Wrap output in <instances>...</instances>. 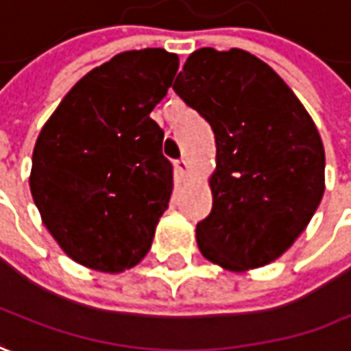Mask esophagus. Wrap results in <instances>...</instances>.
Wrapping results in <instances>:
<instances>
[{
  "mask_svg": "<svg viewBox=\"0 0 351 351\" xmlns=\"http://www.w3.org/2000/svg\"><path fill=\"white\" fill-rule=\"evenodd\" d=\"M175 169L178 175L182 176V178H186L190 175V163H188L186 159H180V161H176Z\"/></svg>",
  "mask_w": 351,
  "mask_h": 351,
  "instance_id": "obj_1",
  "label": "esophagus"
}]
</instances>
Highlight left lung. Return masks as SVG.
<instances>
[{"label": "left lung", "instance_id": "1", "mask_svg": "<svg viewBox=\"0 0 351 351\" xmlns=\"http://www.w3.org/2000/svg\"><path fill=\"white\" fill-rule=\"evenodd\" d=\"M175 93L215 134L212 213L196 225L206 258L247 272L280 258L324 194V147L305 106L250 52L199 48Z\"/></svg>", "mask_w": 351, "mask_h": 351}]
</instances>
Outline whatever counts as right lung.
<instances>
[{
	"label": "right lung",
	"mask_w": 351,
	"mask_h": 351,
	"mask_svg": "<svg viewBox=\"0 0 351 351\" xmlns=\"http://www.w3.org/2000/svg\"><path fill=\"white\" fill-rule=\"evenodd\" d=\"M176 69L163 48L116 54L79 79L38 134L32 199L56 243L91 270L134 268L169 208L173 165L149 114Z\"/></svg>",
	"instance_id": "obj_1"
}]
</instances>
